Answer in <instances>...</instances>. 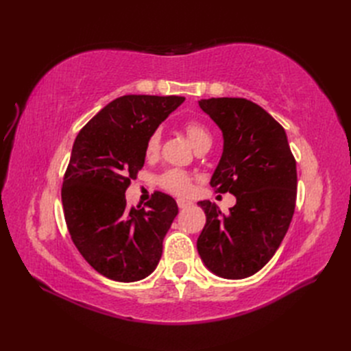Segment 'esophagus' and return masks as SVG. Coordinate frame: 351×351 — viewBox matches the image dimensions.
<instances>
[{"label": "esophagus", "instance_id": "34e87169", "mask_svg": "<svg viewBox=\"0 0 351 351\" xmlns=\"http://www.w3.org/2000/svg\"><path fill=\"white\" fill-rule=\"evenodd\" d=\"M177 205H178V208H180V209H184V208H187V206L192 205V202H190V200H186V199H178V200H177Z\"/></svg>", "mask_w": 351, "mask_h": 351}]
</instances>
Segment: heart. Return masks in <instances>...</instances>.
<instances>
[{
    "mask_svg": "<svg viewBox=\"0 0 351 351\" xmlns=\"http://www.w3.org/2000/svg\"><path fill=\"white\" fill-rule=\"evenodd\" d=\"M184 133L187 134L189 141L192 142L195 149H202V147H210L212 143V134L205 124L200 121L190 120L183 125ZM159 147H161V132L155 130L145 143V158L154 159L159 154ZM193 177L183 169H168L158 177V184L169 193H174L178 196L189 195L192 190Z\"/></svg>",
    "mask_w": 351,
    "mask_h": 351,
    "instance_id": "heart-1",
    "label": "heart"
}]
</instances>
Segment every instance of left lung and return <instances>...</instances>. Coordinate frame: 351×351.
I'll use <instances>...</instances> for the list:
<instances>
[{"label": "left lung", "mask_w": 351, "mask_h": 351, "mask_svg": "<svg viewBox=\"0 0 351 351\" xmlns=\"http://www.w3.org/2000/svg\"><path fill=\"white\" fill-rule=\"evenodd\" d=\"M224 136V151L210 178L215 192L234 195L230 214L199 202L206 224L197 252L218 277L241 280L269 262L285 236L295 208L297 169L282 125L244 98L199 101Z\"/></svg>", "instance_id": "1"}]
</instances>
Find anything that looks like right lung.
Returning <instances> with one entry per match:
<instances>
[{
	"mask_svg": "<svg viewBox=\"0 0 351 351\" xmlns=\"http://www.w3.org/2000/svg\"><path fill=\"white\" fill-rule=\"evenodd\" d=\"M183 97L125 95L79 132L61 189L74 246L104 277L133 282L161 259L162 241L178 206L155 192L146 208H129L125 190L145 164V143Z\"/></svg>",
	"mask_w": 351,
	"mask_h": 351,
	"instance_id": "add662e5",
	"label": "right lung"
}]
</instances>
